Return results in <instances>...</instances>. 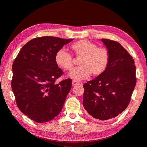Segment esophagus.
Masks as SVG:
<instances>
[{
  "label": "esophagus",
  "instance_id": "1",
  "mask_svg": "<svg viewBox=\"0 0 147 147\" xmlns=\"http://www.w3.org/2000/svg\"><path fill=\"white\" fill-rule=\"evenodd\" d=\"M80 83H80L79 81H75V80H73V81H72V85H73V86H75V85H79V84H80Z\"/></svg>",
  "mask_w": 147,
  "mask_h": 147
}]
</instances>
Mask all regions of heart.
<instances>
[{"label":"heart","mask_w":147,"mask_h":147,"mask_svg":"<svg viewBox=\"0 0 147 147\" xmlns=\"http://www.w3.org/2000/svg\"><path fill=\"white\" fill-rule=\"evenodd\" d=\"M70 48L77 58H80L79 67L73 69L68 76L75 80H83L89 78L91 74L95 77L99 76L108 67L110 54L105 47H97L95 43L87 40H82L73 43ZM55 62L64 70H70L74 62L72 56L64 50H59L55 54Z\"/></svg>","instance_id":"heart-1"}]
</instances>
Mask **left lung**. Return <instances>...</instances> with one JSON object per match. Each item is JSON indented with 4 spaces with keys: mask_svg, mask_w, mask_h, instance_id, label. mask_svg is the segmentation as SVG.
Returning a JSON list of instances; mask_svg holds the SVG:
<instances>
[{
    "mask_svg": "<svg viewBox=\"0 0 147 147\" xmlns=\"http://www.w3.org/2000/svg\"><path fill=\"white\" fill-rule=\"evenodd\" d=\"M101 41L109 50L110 61L102 75L83 85V105L93 118L107 120L118 116L129 105L136 83V66L120 43Z\"/></svg>",
    "mask_w": 147,
    "mask_h": 147,
    "instance_id": "1",
    "label": "left lung"
}]
</instances>
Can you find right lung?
<instances>
[{
	"label": "right lung",
	"mask_w": 147,
	"mask_h": 147,
	"mask_svg": "<svg viewBox=\"0 0 147 147\" xmlns=\"http://www.w3.org/2000/svg\"><path fill=\"white\" fill-rule=\"evenodd\" d=\"M73 40L39 37L21 49L13 64L11 87L17 107L38 123L57 116L72 87V79L56 83L64 72L56 64L55 54Z\"/></svg>",
	"instance_id": "1"
}]
</instances>
